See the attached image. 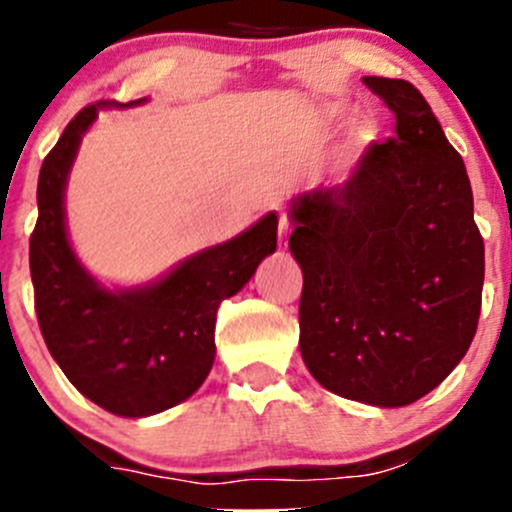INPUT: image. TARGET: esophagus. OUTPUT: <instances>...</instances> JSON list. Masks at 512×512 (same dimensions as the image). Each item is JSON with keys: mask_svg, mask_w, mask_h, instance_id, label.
I'll list each match as a JSON object with an SVG mask.
<instances>
[{"mask_svg": "<svg viewBox=\"0 0 512 512\" xmlns=\"http://www.w3.org/2000/svg\"><path fill=\"white\" fill-rule=\"evenodd\" d=\"M277 232H280V250H287V235H289V223L285 218H280V225H277Z\"/></svg>", "mask_w": 512, "mask_h": 512, "instance_id": "1", "label": "esophagus"}]
</instances>
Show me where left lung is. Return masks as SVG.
I'll list each match as a JSON object with an SVG mask.
<instances>
[{
    "mask_svg": "<svg viewBox=\"0 0 512 512\" xmlns=\"http://www.w3.org/2000/svg\"><path fill=\"white\" fill-rule=\"evenodd\" d=\"M394 113L347 183L294 200L304 275L299 352L334 394L406 406L436 389L478 329L485 247L466 165L414 84L364 76Z\"/></svg>",
    "mask_w": 512,
    "mask_h": 512,
    "instance_id": "left-lung-1",
    "label": "left lung"
}]
</instances>
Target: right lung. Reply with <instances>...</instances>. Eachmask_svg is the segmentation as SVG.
Returning <instances> with one entry per match:
<instances>
[{"mask_svg": "<svg viewBox=\"0 0 512 512\" xmlns=\"http://www.w3.org/2000/svg\"><path fill=\"white\" fill-rule=\"evenodd\" d=\"M101 106L108 103L81 108L41 163L29 270L41 337L66 379L101 409L141 418L200 389L215 361L220 302L240 292L277 250V215L198 252L151 287L108 292L96 285L66 237L64 185Z\"/></svg>", "mask_w": 512, "mask_h": 512, "instance_id": "1", "label": "right lung"}]
</instances>
